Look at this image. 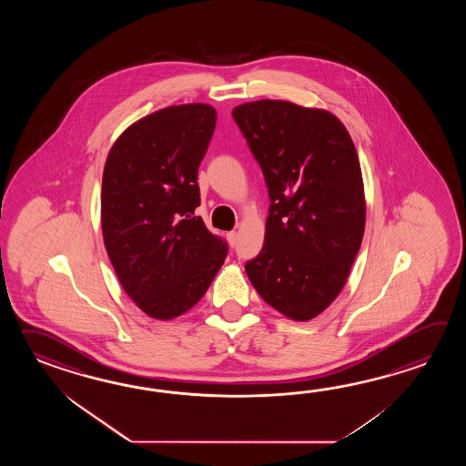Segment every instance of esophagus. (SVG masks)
Returning <instances> with one entry per match:
<instances>
[{
  "label": "esophagus",
  "mask_w": 466,
  "mask_h": 466,
  "mask_svg": "<svg viewBox=\"0 0 466 466\" xmlns=\"http://www.w3.org/2000/svg\"><path fill=\"white\" fill-rule=\"evenodd\" d=\"M227 238H228V243H229V245H231V247H235V245H237V241H238L237 231H229V233H227Z\"/></svg>",
  "instance_id": "esophagus-1"
}]
</instances>
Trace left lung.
Instances as JSON below:
<instances>
[{"instance_id": "left-lung-1", "label": "left lung", "mask_w": 466, "mask_h": 466, "mask_svg": "<svg viewBox=\"0 0 466 466\" xmlns=\"http://www.w3.org/2000/svg\"><path fill=\"white\" fill-rule=\"evenodd\" d=\"M231 115L271 201L265 245L248 261V278L269 307L308 321L339 295L361 247L367 203L357 148L327 109L258 99Z\"/></svg>"}]
</instances>
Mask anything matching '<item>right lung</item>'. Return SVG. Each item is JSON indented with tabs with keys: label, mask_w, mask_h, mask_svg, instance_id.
<instances>
[{
	"label": "right lung",
	"mask_w": 466,
	"mask_h": 466,
	"mask_svg": "<svg viewBox=\"0 0 466 466\" xmlns=\"http://www.w3.org/2000/svg\"><path fill=\"white\" fill-rule=\"evenodd\" d=\"M215 125L217 109L205 103L158 109L125 129L105 163V248L127 295L155 319L195 307L228 253L195 217Z\"/></svg>",
	"instance_id": "right-lung-1"
}]
</instances>
